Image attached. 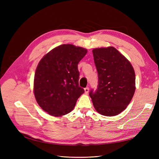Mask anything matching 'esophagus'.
<instances>
[{"instance_id":"obj_1","label":"esophagus","mask_w":159,"mask_h":159,"mask_svg":"<svg viewBox=\"0 0 159 159\" xmlns=\"http://www.w3.org/2000/svg\"><path fill=\"white\" fill-rule=\"evenodd\" d=\"M84 91H85V93H88V92H89V88H85V89H84Z\"/></svg>"}]
</instances>
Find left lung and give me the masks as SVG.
<instances>
[{"instance_id":"left-lung-1","label":"left lung","mask_w":159,"mask_h":159,"mask_svg":"<svg viewBox=\"0 0 159 159\" xmlns=\"http://www.w3.org/2000/svg\"><path fill=\"white\" fill-rule=\"evenodd\" d=\"M98 74V88L89 96L97 111L105 116L121 113L135 91V74L130 61L114 47L92 50Z\"/></svg>"}]
</instances>
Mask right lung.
<instances>
[{
  "label": "right lung",
  "mask_w": 159,
  "mask_h": 159,
  "mask_svg": "<svg viewBox=\"0 0 159 159\" xmlns=\"http://www.w3.org/2000/svg\"><path fill=\"white\" fill-rule=\"evenodd\" d=\"M88 50L73 44H62L47 53L36 70L34 93L40 107L54 117L74 109L84 89L79 86L78 64Z\"/></svg>",
  "instance_id": "1"
}]
</instances>
